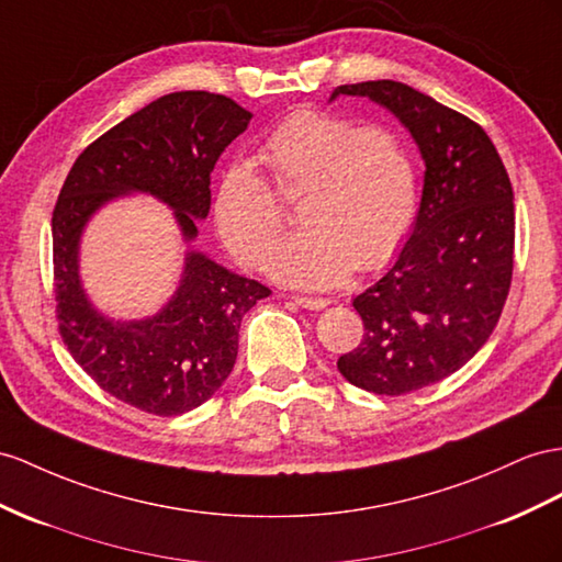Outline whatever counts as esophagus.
<instances>
[{"mask_svg":"<svg viewBox=\"0 0 562 562\" xmlns=\"http://www.w3.org/2000/svg\"><path fill=\"white\" fill-rule=\"evenodd\" d=\"M292 299L301 308H308V311H323L329 306L327 299H313V296H292Z\"/></svg>","mask_w":562,"mask_h":562,"instance_id":"34e87169","label":"esophagus"}]
</instances>
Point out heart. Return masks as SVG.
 I'll list each match as a JSON object with an SVG mask.
<instances>
[{"instance_id": "b5f03b06", "label": "heart", "mask_w": 562, "mask_h": 562, "mask_svg": "<svg viewBox=\"0 0 562 562\" xmlns=\"http://www.w3.org/2000/svg\"><path fill=\"white\" fill-rule=\"evenodd\" d=\"M280 192H301L304 233L272 254V280L301 290H333L356 266L380 268L406 239L418 213L415 164L392 131L358 127L321 111H294L261 149ZM213 215L225 247L258 266L282 233L276 192L254 166H227L215 187Z\"/></svg>"}]
</instances>
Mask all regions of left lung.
Here are the masks:
<instances>
[{
	"label": "left lung",
	"instance_id": "left-lung-1",
	"mask_svg": "<svg viewBox=\"0 0 562 562\" xmlns=\"http://www.w3.org/2000/svg\"><path fill=\"white\" fill-rule=\"evenodd\" d=\"M406 127L425 164L420 209L394 263L353 299L363 341L344 380L401 396L453 375L492 337L513 278L515 204L494 142L463 113L394 80L341 85Z\"/></svg>",
	"mask_w": 562,
	"mask_h": 562
}]
</instances>
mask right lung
<instances>
[{"label": "right lung", "instance_id": "obj_1", "mask_svg": "<svg viewBox=\"0 0 562 562\" xmlns=\"http://www.w3.org/2000/svg\"><path fill=\"white\" fill-rule=\"evenodd\" d=\"M251 113L223 94L172 92L85 149L52 215L54 292L70 356L104 392L154 415H182L221 390L237 361L239 323L268 286L215 263L192 241L211 209V172ZM147 193L166 203L188 249L177 292L144 319H111L79 278L83 227L106 203Z\"/></svg>", "mask_w": 562, "mask_h": 562}]
</instances>
